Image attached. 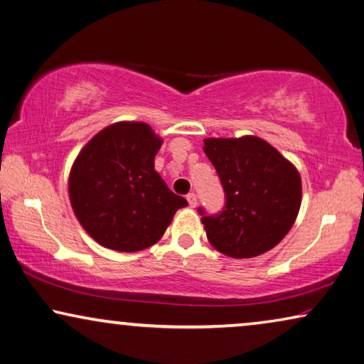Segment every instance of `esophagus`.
<instances>
[{
    "label": "esophagus",
    "mask_w": 364,
    "mask_h": 364,
    "mask_svg": "<svg viewBox=\"0 0 364 364\" xmlns=\"http://www.w3.org/2000/svg\"><path fill=\"white\" fill-rule=\"evenodd\" d=\"M187 202H188V205H191L192 208L197 207V195H195V193H188V195H187Z\"/></svg>",
    "instance_id": "obj_1"
}]
</instances>
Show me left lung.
I'll list each match as a JSON object with an SVG mask.
<instances>
[{
	"mask_svg": "<svg viewBox=\"0 0 364 364\" xmlns=\"http://www.w3.org/2000/svg\"><path fill=\"white\" fill-rule=\"evenodd\" d=\"M203 143L226 197L220 215L207 217L200 210L210 245L236 259L272 250L292 228L302 203L296 166L257 136Z\"/></svg>",
	"mask_w": 364,
	"mask_h": 364,
	"instance_id": "left-lung-1",
	"label": "left lung"
}]
</instances>
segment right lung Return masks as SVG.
<instances>
[{
  "label": "right lung",
  "instance_id": "1",
  "mask_svg": "<svg viewBox=\"0 0 364 364\" xmlns=\"http://www.w3.org/2000/svg\"><path fill=\"white\" fill-rule=\"evenodd\" d=\"M162 138L143 121H118L78 152L68 173L73 213L98 245L136 252L156 245L187 200L154 171Z\"/></svg>",
  "mask_w": 364,
  "mask_h": 364
}]
</instances>
